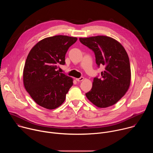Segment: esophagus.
<instances>
[{"mask_svg": "<svg viewBox=\"0 0 153 153\" xmlns=\"http://www.w3.org/2000/svg\"><path fill=\"white\" fill-rule=\"evenodd\" d=\"M83 79H84V77H80V78L76 79V80L77 82H82V80H83Z\"/></svg>", "mask_w": 153, "mask_h": 153, "instance_id": "obj_1", "label": "esophagus"}]
</instances>
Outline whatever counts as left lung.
<instances>
[{"label": "left lung", "instance_id": "left-lung-1", "mask_svg": "<svg viewBox=\"0 0 153 153\" xmlns=\"http://www.w3.org/2000/svg\"><path fill=\"white\" fill-rule=\"evenodd\" d=\"M83 45L95 54L98 67L103 65L102 77L94 78L86 97L99 108L116 103L128 91L131 82L129 60L123 47L116 40L105 36L79 38Z\"/></svg>", "mask_w": 153, "mask_h": 153}]
</instances>
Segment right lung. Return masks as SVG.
Wrapping results in <instances>:
<instances>
[{"label":"right lung","mask_w":153,"mask_h":153,"mask_svg":"<svg viewBox=\"0 0 153 153\" xmlns=\"http://www.w3.org/2000/svg\"><path fill=\"white\" fill-rule=\"evenodd\" d=\"M77 40L62 35L50 37L39 42L30 51L24 69V85L39 105L53 110L64 102L73 80L57 68L65 64V54Z\"/></svg>","instance_id":"right-lung-1"}]
</instances>
